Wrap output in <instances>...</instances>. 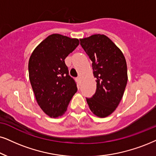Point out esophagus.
<instances>
[{
	"label": "esophagus",
	"mask_w": 156,
	"mask_h": 156,
	"mask_svg": "<svg viewBox=\"0 0 156 156\" xmlns=\"http://www.w3.org/2000/svg\"><path fill=\"white\" fill-rule=\"evenodd\" d=\"M76 80L78 82H80V77H77Z\"/></svg>",
	"instance_id": "1"
}]
</instances>
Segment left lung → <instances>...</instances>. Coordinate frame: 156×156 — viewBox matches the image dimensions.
Returning <instances> with one entry per match:
<instances>
[{"mask_svg":"<svg viewBox=\"0 0 156 156\" xmlns=\"http://www.w3.org/2000/svg\"><path fill=\"white\" fill-rule=\"evenodd\" d=\"M85 52L92 61L96 90L86 101L93 113L98 117L111 114L119 105L127 83L125 56L109 38L94 34L80 39Z\"/></svg>","mask_w":156,"mask_h":156,"instance_id":"left-lung-1","label":"left lung"}]
</instances>
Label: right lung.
<instances>
[{"instance_id":"right-lung-1","label":"right lung","mask_w":156,"mask_h":156,"mask_svg":"<svg viewBox=\"0 0 156 156\" xmlns=\"http://www.w3.org/2000/svg\"><path fill=\"white\" fill-rule=\"evenodd\" d=\"M78 44V39L53 34L35 48L29 58L31 87L39 106L50 117L62 115L78 90L65 59Z\"/></svg>"}]
</instances>
